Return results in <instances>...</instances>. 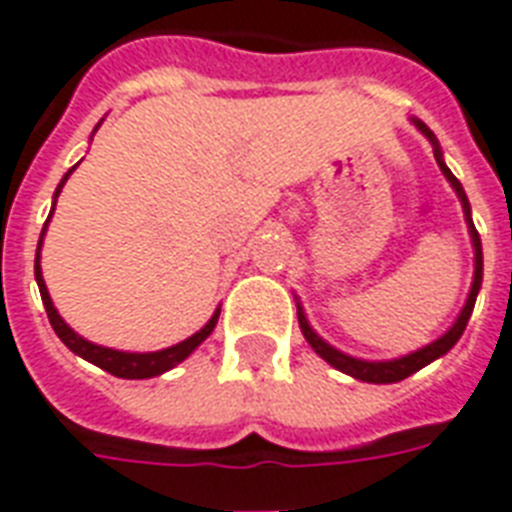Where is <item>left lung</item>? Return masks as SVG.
<instances>
[{
    "label": "left lung",
    "instance_id": "8db88e82",
    "mask_svg": "<svg viewBox=\"0 0 512 512\" xmlns=\"http://www.w3.org/2000/svg\"><path fill=\"white\" fill-rule=\"evenodd\" d=\"M415 124H418V130L423 132V135H426L431 143H434V157H437V165L442 168V173H445V179L453 184L458 198H461V206H464V214H467V222H469V233H472V244H475V282H472V290H469L467 306H464V312L458 314V320L453 323V328H450L445 336H439L437 342H431L429 347L412 352V355H404V358H399V361H382V363L358 361V358H350V355H344V352L333 350L331 344H325L323 339H320V336H317V333L309 328L304 312H301V306H298V323H301V331H304L306 342L314 347V352H317L320 358H325V361L331 363L333 369H339V372L350 374V377H355V380H363V382L407 380L410 374H415L418 369H423V366H429L431 361H437L439 355H445V352H448L450 347L458 342V339H461L464 328H467L469 314H472V309H475V298H478L480 279H483V252H480V236H478V230H475V225H472V217H469V200H467V195H464V187L458 184L456 176H453V173L448 170V165L442 162V151H439V143H437V138H434V132H431L429 127L423 124V121H415Z\"/></svg>",
    "mask_w": 512,
    "mask_h": 512
}]
</instances>
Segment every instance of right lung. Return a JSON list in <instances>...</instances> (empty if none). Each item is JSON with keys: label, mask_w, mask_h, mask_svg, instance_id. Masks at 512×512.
<instances>
[{"label": "right lung", "mask_w": 512, "mask_h": 512, "mask_svg": "<svg viewBox=\"0 0 512 512\" xmlns=\"http://www.w3.org/2000/svg\"><path fill=\"white\" fill-rule=\"evenodd\" d=\"M70 173H73V170H70ZM70 173H67V176H70ZM67 176H64L62 184L56 187L54 198H59V192H62ZM43 233H45V227H43ZM40 244H43V238H40ZM40 244H37V260H34V279H37V287H40V295H43V306H45V314H48V320H51V328H54L56 336H59V339H62V342L75 352V355H81V358H86V361L94 363V366H100V369H105V372L113 374V377H124V380H146V377H157V374L168 372V369H173L176 363L184 361L189 352L195 350L203 339H208V333L214 331V325H217L219 309L214 312V317H211V320H208L198 333H195V336H189L187 342L173 344V347L160 352H119V350H111V347H100V344L86 342L83 336H78L70 325L64 323L62 317H59V312L54 309V301H51L48 287H45L43 282V271H40Z\"/></svg>", "instance_id": "1"}]
</instances>
